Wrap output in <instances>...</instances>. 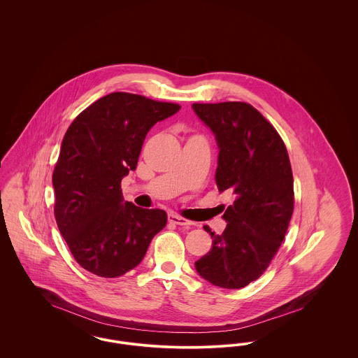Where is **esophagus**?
Instances as JSON below:
<instances>
[{"mask_svg":"<svg viewBox=\"0 0 358 358\" xmlns=\"http://www.w3.org/2000/svg\"><path fill=\"white\" fill-rule=\"evenodd\" d=\"M168 220H169L171 224L180 225V227H190V225H193V222H189L187 219L178 216V215H174V213H171V215L168 216Z\"/></svg>","mask_w":358,"mask_h":358,"instance_id":"esophagus-1","label":"esophagus"}]
</instances>
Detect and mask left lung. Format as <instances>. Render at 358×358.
I'll use <instances>...</instances> for the list:
<instances>
[{
  "instance_id": "obj_1",
  "label": "left lung",
  "mask_w": 358,
  "mask_h": 358,
  "mask_svg": "<svg viewBox=\"0 0 358 358\" xmlns=\"http://www.w3.org/2000/svg\"><path fill=\"white\" fill-rule=\"evenodd\" d=\"M193 111L213 133L215 174L220 193L234 194L222 219L227 227L196 271L222 289H241L266 271L289 228L294 180L287 149L273 124L244 102L193 103Z\"/></svg>"
}]
</instances>
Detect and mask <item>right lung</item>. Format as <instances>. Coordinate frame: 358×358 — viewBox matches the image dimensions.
<instances>
[{
    "instance_id": "obj_1",
    "label": "right lung",
    "mask_w": 358,
    "mask_h": 358,
    "mask_svg": "<svg viewBox=\"0 0 358 358\" xmlns=\"http://www.w3.org/2000/svg\"><path fill=\"white\" fill-rule=\"evenodd\" d=\"M180 108L113 92L71 123L52 177L55 217L75 260L87 271L117 278L136 268L166 225L165 210L124 201L120 181L136 171L149 130Z\"/></svg>"
}]
</instances>
